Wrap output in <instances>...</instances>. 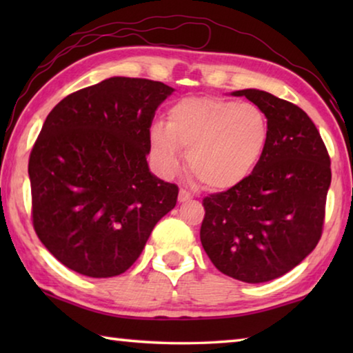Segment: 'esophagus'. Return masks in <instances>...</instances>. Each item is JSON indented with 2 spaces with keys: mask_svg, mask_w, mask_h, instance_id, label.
I'll return each instance as SVG.
<instances>
[{
  "mask_svg": "<svg viewBox=\"0 0 353 353\" xmlns=\"http://www.w3.org/2000/svg\"><path fill=\"white\" fill-rule=\"evenodd\" d=\"M191 198H193V196H191L188 191H185V190L179 191V202H188Z\"/></svg>",
  "mask_w": 353,
  "mask_h": 353,
  "instance_id": "1",
  "label": "esophagus"
}]
</instances>
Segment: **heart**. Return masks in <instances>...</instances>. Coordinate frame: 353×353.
<instances>
[{
  "label": "heart",
  "mask_w": 353,
  "mask_h": 353,
  "mask_svg": "<svg viewBox=\"0 0 353 353\" xmlns=\"http://www.w3.org/2000/svg\"><path fill=\"white\" fill-rule=\"evenodd\" d=\"M270 139L268 118L254 103L199 97L172 104L168 121L155 123L149 132V148L155 166L163 176L179 171L183 149L188 166L208 188L224 191L252 174Z\"/></svg>",
  "instance_id": "heart-1"
}]
</instances>
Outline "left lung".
Instances as JSON below:
<instances>
[{"instance_id":"left-lung-1","label":"left lung","mask_w":353,"mask_h":353,"mask_svg":"<svg viewBox=\"0 0 353 353\" xmlns=\"http://www.w3.org/2000/svg\"><path fill=\"white\" fill-rule=\"evenodd\" d=\"M230 94L246 97L265 112L270 139L246 181L202 202L201 243L225 276L263 283L290 272L318 244L330 157L301 107L256 88Z\"/></svg>"}]
</instances>
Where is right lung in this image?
Masks as SVG:
<instances>
[{
    "label": "right lung",
    "mask_w": 353,
    "mask_h": 353,
    "mask_svg": "<svg viewBox=\"0 0 353 353\" xmlns=\"http://www.w3.org/2000/svg\"><path fill=\"white\" fill-rule=\"evenodd\" d=\"M174 88L109 77L63 98L29 157L32 221L70 270L107 279L139 259L154 225L177 202V185L148 165L149 128Z\"/></svg>",
    "instance_id": "1"
}]
</instances>
